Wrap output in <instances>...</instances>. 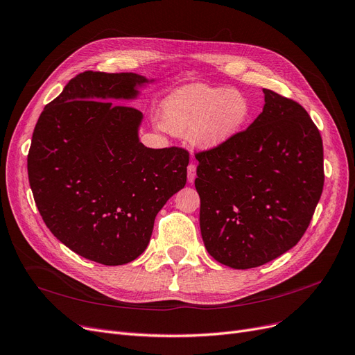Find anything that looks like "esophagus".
<instances>
[{"label":"esophagus","instance_id":"1","mask_svg":"<svg viewBox=\"0 0 355 355\" xmlns=\"http://www.w3.org/2000/svg\"><path fill=\"white\" fill-rule=\"evenodd\" d=\"M195 178H196V166L193 163H191L188 166V182L192 183L195 180Z\"/></svg>","mask_w":355,"mask_h":355}]
</instances>
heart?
Here are the masks:
<instances>
[{
    "label": "heart",
    "instance_id": "obj_1",
    "mask_svg": "<svg viewBox=\"0 0 355 355\" xmlns=\"http://www.w3.org/2000/svg\"><path fill=\"white\" fill-rule=\"evenodd\" d=\"M250 116L248 97L230 87L191 84L170 94L162 106L163 128L201 148H217L243 128Z\"/></svg>",
    "mask_w": 355,
    "mask_h": 355
}]
</instances>
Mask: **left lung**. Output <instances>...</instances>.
I'll return each mask as SVG.
<instances>
[{
    "label": "left lung",
    "instance_id": "left-lung-1",
    "mask_svg": "<svg viewBox=\"0 0 355 355\" xmlns=\"http://www.w3.org/2000/svg\"><path fill=\"white\" fill-rule=\"evenodd\" d=\"M249 128L196 153L204 245L217 262L249 269L299 243L323 189V144L302 105L263 89Z\"/></svg>",
    "mask_w": 355,
    "mask_h": 355
}]
</instances>
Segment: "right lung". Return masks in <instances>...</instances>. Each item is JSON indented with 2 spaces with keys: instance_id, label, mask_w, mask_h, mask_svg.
Returning <instances> with one entry per match:
<instances>
[{
  "instance_id": "right-lung-1",
  "label": "right lung",
  "mask_w": 355,
  "mask_h": 355,
  "mask_svg": "<svg viewBox=\"0 0 355 355\" xmlns=\"http://www.w3.org/2000/svg\"><path fill=\"white\" fill-rule=\"evenodd\" d=\"M134 73L84 71L40 113L27 155L36 207L51 233L103 265L137 259L154 220L187 183L189 153L139 143Z\"/></svg>"
}]
</instances>
